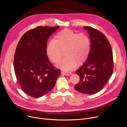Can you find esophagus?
Masks as SVG:
<instances>
[{
  "label": "esophagus",
  "mask_w": 127,
  "mask_h": 127,
  "mask_svg": "<svg viewBox=\"0 0 127 127\" xmlns=\"http://www.w3.org/2000/svg\"><path fill=\"white\" fill-rule=\"evenodd\" d=\"M62 73L63 74L66 75V76H70L71 74V72H66V71H62Z\"/></svg>",
  "instance_id": "1"
}]
</instances>
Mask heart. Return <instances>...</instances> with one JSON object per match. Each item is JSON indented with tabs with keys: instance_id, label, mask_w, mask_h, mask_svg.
Segmentation results:
<instances>
[{
	"instance_id": "obj_1",
	"label": "heart",
	"mask_w": 127,
	"mask_h": 127,
	"mask_svg": "<svg viewBox=\"0 0 127 127\" xmlns=\"http://www.w3.org/2000/svg\"><path fill=\"white\" fill-rule=\"evenodd\" d=\"M64 51L66 56L57 64L64 71L74 69L77 62L81 64L87 59L91 50V41L85 33H79L65 29L58 32L55 39H51L47 46V53L51 61L57 63Z\"/></svg>"
}]
</instances>
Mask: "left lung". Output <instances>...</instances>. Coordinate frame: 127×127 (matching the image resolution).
I'll list each match as a JSON object with an SVG mask.
<instances>
[{
  "label": "left lung",
  "instance_id": "1",
  "mask_svg": "<svg viewBox=\"0 0 127 127\" xmlns=\"http://www.w3.org/2000/svg\"><path fill=\"white\" fill-rule=\"evenodd\" d=\"M91 38V50L86 61L76 71L80 82L75 89L81 93L94 94L106 85L113 71L112 48L105 36L90 27H83Z\"/></svg>",
  "mask_w": 127,
  "mask_h": 127
}]
</instances>
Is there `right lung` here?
<instances>
[{
    "label": "right lung",
    "instance_id": "add662e5",
    "mask_svg": "<svg viewBox=\"0 0 127 127\" xmlns=\"http://www.w3.org/2000/svg\"><path fill=\"white\" fill-rule=\"evenodd\" d=\"M37 27L25 33L16 47L14 69L19 84L24 93L39 98L54 87L61 71L56 69L47 56V42L59 28Z\"/></svg>",
    "mask_w": 127,
    "mask_h": 127
}]
</instances>
